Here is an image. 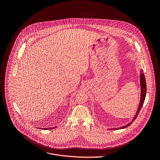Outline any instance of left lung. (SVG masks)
Returning a JSON list of instances; mask_svg holds the SVG:
<instances>
[{
    "label": "left lung",
    "mask_w": 160,
    "mask_h": 160,
    "mask_svg": "<svg viewBox=\"0 0 160 160\" xmlns=\"http://www.w3.org/2000/svg\"><path fill=\"white\" fill-rule=\"evenodd\" d=\"M140 103H139V105L138 106V108H137V112L136 113V114L134 116V117L133 118L132 121H131V122L128 123V124L125 125V126H123L122 127H120V128H112L110 129H124L127 127H128L129 126H130L132 122L136 119L137 118V115L138 114L140 110H141L143 105V103H144V101H145V96H146V92H147V86H146V81H145V75H144V73L143 72L142 70H140Z\"/></svg>",
    "instance_id": "obj_1"
}]
</instances>
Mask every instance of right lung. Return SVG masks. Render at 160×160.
I'll return each instance as SVG.
<instances>
[{
    "label": "right lung",
    "mask_w": 160,
    "mask_h": 160,
    "mask_svg": "<svg viewBox=\"0 0 160 160\" xmlns=\"http://www.w3.org/2000/svg\"><path fill=\"white\" fill-rule=\"evenodd\" d=\"M55 128V127H53V128H41V129H44V130H45V129H54Z\"/></svg>",
    "instance_id": "right-lung-1"
}]
</instances>
